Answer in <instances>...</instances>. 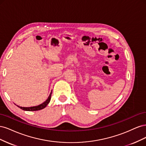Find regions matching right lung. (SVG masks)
Masks as SVG:
<instances>
[{"mask_svg": "<svg viewBox=\"0 0 146 146\" xmlns=\"http://www.w3.org/2000/svg\"><path fill=\"white\" fill-rule=\"evenodd\" d=\"M51 95H52V91L50 92V94L49 96L48 97L47 99L43 102L42 104L37 105V106H34V107H20V106L17 105V107L22 109L23 110H24V111H38V110H42L43 108H44L48 104V103L50 102V99H51Z\"/></svg>", "mask_w": 146, "mask_h": 146, "instance_id": "obj_1", "label": "right lung"}]
</instances>
